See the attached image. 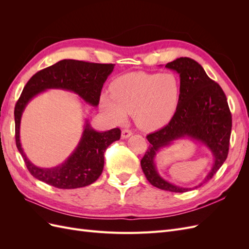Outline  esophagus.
I'll return each mask as SVG.
<instances>
[{
	"mask_svg": "<svg viewBox=\"0 0 249 249\" xmlns=\"http://www.w3.org/2000/svg\"><path fill=\"white\" fill-rule=\"evenodd\" d=\"M131 135H132V131L129 130V129H124V130L122 131V138H123V139L129 138V137L131 136Z\"/></svg>",
	"mask_w": 249,
	"mask_h": 249,
	"instance_id": "obj_1",
	"label": "esophagus"
}]
</instances>
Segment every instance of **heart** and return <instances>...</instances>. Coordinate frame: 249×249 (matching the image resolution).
<instances>
[{
    "mask_svg": "<svg viewBox=\"0 0 249 249\" xmlns=\"http://www.w3.org/2000/svg\"><path fill=\"white\" fill-rule=\"evenodd\" d=\"M180 97V81L172 72L134 71L111 83L110 95L101 96L104 113L117 124L133 114L135 124L145 132L166 125L176 114Z\"/></svg>",
    "mask_w": 249,
    "mask_h": 249,
    "instance_id": "b5f03b06",
    "label": "heart"
}]
</instances>
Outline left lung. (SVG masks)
Wrapping results in <instances>:
<instances>
[{
	"label": "left lung",
	"instance_id": "obj_1",
	"mask_svg": "<svg viewBox=\"0 0 249 249\" xmlns=\"http://www.w3.org/2000/svg\"><path fill=\"white\" fill-rule=\"evenodd\" d=\"M177 71L180 81V97L176 114L167 125L146 136L150 143L141 159V168L148 182L162 190L187 192L193 188L179 187L164 179L155 164L157 154L173 141L189 138L208 147L214 158L213 166L198 185L201 186L227 160L231 132V114L223 90L211 80L195 60L180 57L165 65ZM195 186L194 188H197Z\"/></svg>",
	"mask_w": 249,
	"mask_h": 249
}]
</instances>
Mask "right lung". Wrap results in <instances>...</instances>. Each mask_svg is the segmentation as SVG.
Here are the masks:
<instances>
[{"label": "right lung", "mask_w": 249, "mask_h": 249, "mask_svg": "<svg viewBox=\"0 0 249 249\" xmlns=\"http://www.w3.org/2000/svg\"><path fill=\"white\" fill-rule=\"evenodd\" d=\"M114 65L64 59L36 72L28 81L14 108L16 142L28 170L35 178L59 189H76L92 184L100 178L104 169L105 150L120 138L118 127L97 132L86 120L79 144L71 155L56 167L41 168L28 159L21 147L20 119L28 103L47 89L69 90L96 107L104 83L113 71Z\"/></svg>", "instance_id": "1"}]
</instances>
